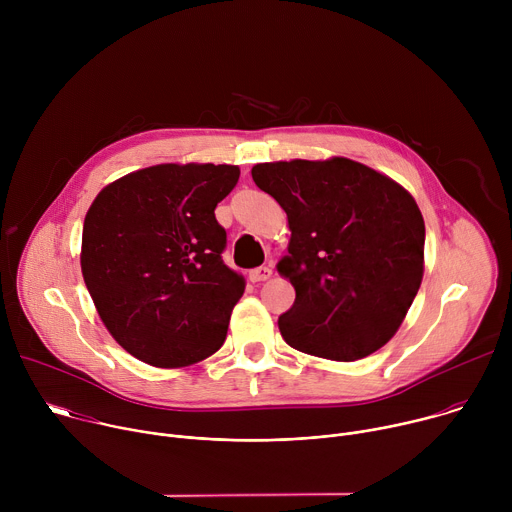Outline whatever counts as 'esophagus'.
I'll return each mask as SVG.
<instances>
[{
    "mask_svg": "<svg viewBox=\"0 0 512 512\" xmlns=\"http://www.w3.org/2000/svg\"><path fill=\"white\" fill-rule=\"evenodd\" d=\"M271 275H273V271H271V267H267V265L255 267V269L249 271V279L255 281V283H257V281H267Z\"/></svg>",
    "mask_w": 512,
    "mask_h": 512,
    "instance_id": "esophagus-1",
    "label": "esophagus"
}]
</instances>
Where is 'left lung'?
<instances>
[{
    "mask_svg": "<svg viewBox=\"0 0 512 512\" xmlns=\"http://www.w3.org/2000/svg\"><path fill=\"white\" fill-rule=\"evenodd\" d=\"M251 176L291 231L289 255L277 263L296 289L277 320L283 340L344 362L385 346L423 277L425 225L413 196L346 158L257 164Z\"/></svg>",
    "mask_w": 512,
    "mask_h": 512,
    "instance_id": "left-lung-1",
    "label": "left lung"
}]
</instances>
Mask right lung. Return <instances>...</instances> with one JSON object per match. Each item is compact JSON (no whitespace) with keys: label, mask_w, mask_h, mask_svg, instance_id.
<instances>
[{"label":"right lung","mask_w":512,"mask_h":512,"mask_svg":"<svg viewBox=\"0 0 512 512\" xmlns=\"http://www.w3.org/2000/svg\"><path fill=\"white\" fill-rule=\"evenodd\" d=\"M227 164H160L105 186L83 225L81 269L111 336L180 369L223 346L243 275L223 261L214 208L239 182Z\"/></svg>","instance_id":"obj_1"}]
</instances>
